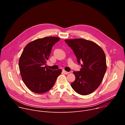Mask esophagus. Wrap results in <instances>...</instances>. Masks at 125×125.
I'll list each match as a JSON object with an SVG mask.
<instances>
[{"label":"esophagus","instance_id":"obj_1","mask_svg":"<svg viewBox=\"0 0 125 125\" xmlns=\"http://www.w3.org/2000/svg\"><path fill=\"white\" fill-rule=\"evenodd\" d=\"M62 72H63L64 74H69V72H68L66 71L65 70H62Z\"/></svg>","mask_w":125,"mask_h":125}]
</instances>
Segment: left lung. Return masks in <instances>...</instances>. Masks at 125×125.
I'll return each mask as SVG.
<instances>
[{
    "mask_svg": "<svg viewBox=\"0 0 125 125\" xmlns=\"http://www.w3.org/2000/svg\"><path fill=\"white\" fill-rule=\"evenodd\" d=\"M72 49L77 62L81 64L80 71H74L75 81L71 84L78 94L87 95L93 93L103 81L107 70L105 54L95 42L81 38L66 39Z\"/></svg>",
    "mask_w": 125,
    "mask_h": 125,
    "instance_id": "obj_1",
    "label": "left lung"
}]
</instances>
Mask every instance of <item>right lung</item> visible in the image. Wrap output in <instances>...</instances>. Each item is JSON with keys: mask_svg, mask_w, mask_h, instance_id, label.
<instances>
[{"mask_svg": "<svg viewBox=\"0 0 125 125\" xmlns=\"http://www.w3.org/2000/svg\"><path fill=\"white\" fill-rule=\"evenodd\" d=\"M60 39L46 37L29 42L24 47L19 60V68L23 82L32 92L42 94L50 90L62 72L46 66L52 48Z\"/></svg>", "mask_w": 125, "mask_h": 125, "instance_id": "right-lung-1", "label": "right lung"}]
</instances>
